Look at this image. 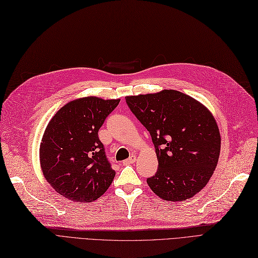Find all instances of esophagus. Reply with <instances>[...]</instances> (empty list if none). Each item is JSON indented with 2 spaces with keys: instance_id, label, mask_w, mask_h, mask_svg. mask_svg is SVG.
<instances>
[{
  "instance_id": "obj_1",
  "label": "esophagus",
  "mask_w": 258,
  "mask_h": 258,
  "mask_svg": "<svg viewBox=\"0 0 258 258\" xmlns=\"http://www.w3.org/2000/svg\"><path fill=\"white\" fill-rule=\"evenodd\" d=\"M136 160H137V157L135 155H131L130 157L128 158V159H126V160H123V165L126 166V165H131V163H135L136 162Z\"/></svg>"
}]
</instances>
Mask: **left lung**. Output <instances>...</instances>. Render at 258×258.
<instances>
[{
	"label": "left lung",
	"instance_id": "obj_1",
	"mask_svg": "<svg viewBox=\"0 0 258 258\" xmlns=\"http://www.w3.org/2000/svg\"><path fill=\"white\" fill-rule=\"evenodd\" d=\"M131 112L150 131L158 159L146 182L163 200L184 201L208 184L221 153V135L208 107L183 92L165 89L128 96Z\"/></svg>",
	"mask_w": 258,
	"mask_h": 258
}]
</instances>
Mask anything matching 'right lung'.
<instances>
[{
    "mask_svg": "<svg viewBox=\"0 0 258 258\" xmlns=\"http://www.w3.org/2000/svg\"><path fill=\"white\" fill-rule=\"evenodd\" d=\"M119 101L75 99L49 120L40 145V162L46 181L61 196L75 202H91L112 184L115 171L107 161L98 131Z\"/></svg>",
    "mask_w": 258,
    "mask_h": 258,
    "instance_id": "1",
    "label": "right lung"
}]
</instances>
